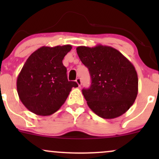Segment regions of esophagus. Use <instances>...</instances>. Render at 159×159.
<instances>
[{
  "instance_id": "1",
  "label": "esophagus",
  "mask_w": 159,
  "mask_h": 159,
  "mask_svg": "<svg viewBox=\"0 0 159 159\" xmlns=\"http://www.w3.org/2000/svg\"><path fill=\"white\" fill-rule=\"evenodd\" d=\"M75 81H76V83H77V84H78V86H79V87H80V86H81V78H77V79H76V80H75Z\"/></svg>"
}]
</instances>
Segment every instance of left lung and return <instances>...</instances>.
Wrapping results in <instances>:
<instances>
[{
  "label": "left lung",
  "instance_id": "1",
  "mask_svg": "<svg viewBox=\"0 0 159 159\" xmlns=\"http://www.w3.org/2000/svg\"><path fill=\"white\" fill-rule=\"evenodd\" d=\"M76 50L90 75V88L82 90L89 107L104 119L126 112L138 91V74L132 63L111 46H78Z\"/></svg>",
  "mask_w": 159,
  "mask_h": 159
}]
</instances>
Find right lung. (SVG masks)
I'll list each match as a JSON object with an SVG mask.
<instances>
[{
	"instance_id": "right-lung-1",
	"label": "right lung",
	"mask_w": 159,
	"mask_h": 159,
	"mask_svg": "<svg viewBox=\"0 0 159 159\" xmlns=\"http://www.w3.org/2000/svg\"><path fill=\"white\" fill-rule=\"evenodd\" d=\"M72 45L43 46L27 58L17 78V92L34 114L48 116L60 109L75 81H69L63 60Z\"/></svg>"
}]
</instances>
